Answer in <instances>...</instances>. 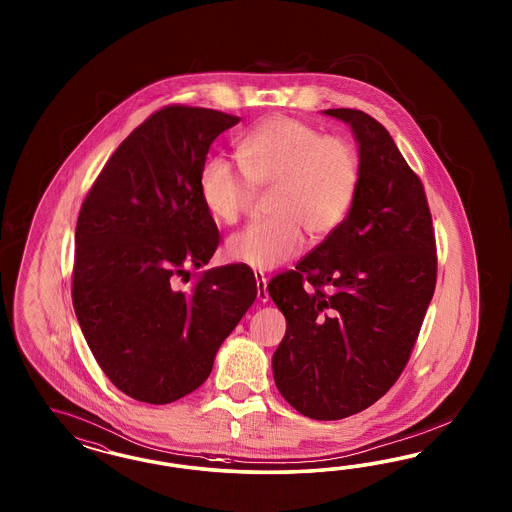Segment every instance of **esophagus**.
<instances>
[{"label":"esophagus","instance_id":"34e87169","mask_svg":"<svg viewBox=\"0 0 512 512\" xmlns=\"http://www.w3.org/2000/svg\"><path fill=\"white\" fill-rule=\"evenodd\" d=\"M255 279H257V298H259V302H268L270 300V296H268V289H266V285H268V279L264 278V274H255Z\"/></svg>","mask_w":512,"mask_h":512}]
</instances>
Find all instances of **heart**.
Wrapping results in <instances>:
<instances>
[{
    "mask_svg": "<svg viewBox=\"0 0 512 512\" xmlns=\"http://www.w3.org/2000/svg\"><path fill=\"white\" fill-rule=\"evenodd\" d=\"M242 171L221 155L204 161L199 197L219 225H234L255 197L268 189V219L233 234L225 255L233 263L272 270L298 255L304 231L311 238L334 233L349 214L360 184L355 144L285 114L255 125L238 142Z\"/></svg>",
    "mask_w": 512,
    "mask_h": 512,
    "instance_id": "1",
    "label": "heart"
}]
</instances>
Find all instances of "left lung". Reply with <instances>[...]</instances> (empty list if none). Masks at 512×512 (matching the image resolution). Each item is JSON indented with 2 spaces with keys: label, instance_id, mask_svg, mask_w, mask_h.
Wrapping results in <instances>:
<instances>
[{
  "label": "left lung",
  "instance_id": "left-lung-1",
  "mask_svg": "<svg viewBox=\"0 0 512 512\" xmlns=\"http://www.w3.org/2000/svg\"><path fill=\"white\" fill-rule=\"evenodd\" d=\"M325 114L357 139V197L296 270L270 279L268 295L287 319L272 357L281 396L304 417L338 420L400 377L434 296L437 255L424 187L387 129L362 110Z\"/></svg>",
  "mask_w": 512,
  "mask_h": 512
}]
</instances>
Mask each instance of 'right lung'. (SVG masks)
Segmentation results:
<instances>
[{
    "label": "right lung",
    "mask_w": 512,
    "mask_h": 512,
    "mask_svg": "<svg viewBox=\"0 0 512 512\" xmlns=\"http://www.w3.org/2000/svg\"><path fill=\"white\" fill-rule=\"evenodd\" d=\"M238 122L201 107L157 110L82 202L73 306L97 364L133 400L163 405L201 387L257 296L246 264L210 268L189 291L174 287L219 244L197 182L210 144Z\"/></svg>",
    "instance_id": "add662e5"
}]
</instances>
